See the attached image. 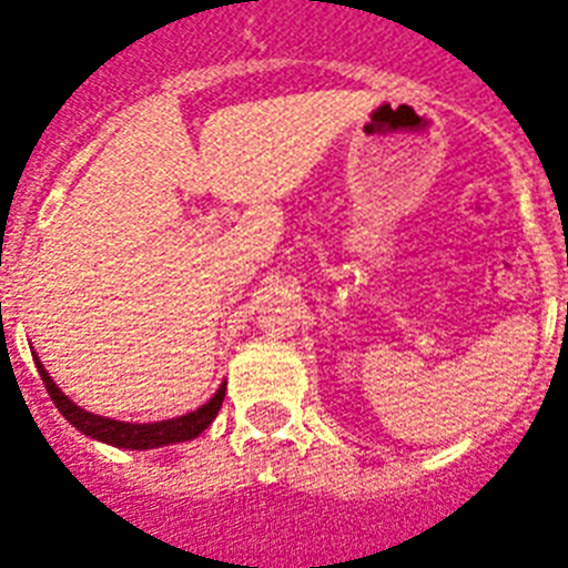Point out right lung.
<instances>
[{"mask_svg": "<svg viewBox=\"0 0 568 568\" xmlns=\"http://www.w3.org/2000/svg\"><path fill=\"white\" fill-rule=\"evenodd\" d=\"M36 367H39L41 381H44L47 392H50L52 404L55 409L67 417L78 432H83L87 437L100 439V443H109L114 448H131V452H148V448H162V445L184 443V439H193L215 420L221 404H224L226 384L219 386V392L206 400L201 409L190 412V415L173 417V420H159V423H123V420H111V417L92 415V412L81 409L63 395L55 386V381L50 378V373L44 369V364L36 358Z\"/></svg>", "mask_w": 568, "mask_h": 568, "instance_id": "obj_1", "label": "right lung"}]
</instances>
